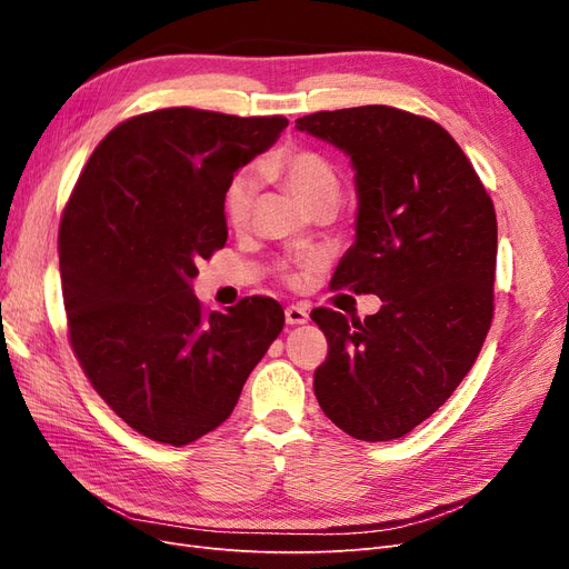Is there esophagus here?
<instances>
[{
    "mask_svg": "<svg viewBox=\"0 0 569 569\" xmlns=\"http://www.w3.org/2000/svg\"><path fill=\"white\" fill-rule=\"evenodd\" d=\"M284 320H287V325H306L308 322V311L303 306H287V311H284Z\"/></svg>",
    "mask_w": 569,
    "mask_h": 569,
    "instance_id": "obj_1",
    "label": "esophagus"
}]
</instances>
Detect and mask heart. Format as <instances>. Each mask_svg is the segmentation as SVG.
<instances>
[{
    "label": "heart",
    "instance_id": "1",
    "mask_svg": "<svg viewBox=\"0 0 569 569\" xmlns=\"http://www.w3.org/2000/svg\"><path fill=\"white\" fill-rule=\"evenodd\" d=\"M261 176L295 197L313 216H330L341 199V180L335 166L313 149H282L261 163ZM256 203V180L249 173L234 176L222 192V218L228 228L244 230ZM318 268V258H299L297 268H284V280L299 287L308 272Z\"/></svg>",
    "mask_w": 569,
    "mask_h": 569
}]
</instances>
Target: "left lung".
Returning <instances> with one entry per match:
<instances>
[{
    "label": "left lung",
    "mask_w": 569,
    "mask_h": 569,
    "mask_svg": "<svg viewBox=\"0 0 569 569\" xmlns=\"http://www.w3.org/2000/svg\"><path fill=\"white\" fill-rule=\"evenodd\" d=\"M356 170V242L332 289L377 295L363 322L330 308L313 389L322 412L360 441H391L425 422L470 372L493 318L496 211L439 123L393 107L297 118Z\"/></svg>",
    "instance_id": "left-lung-1"
}]
</instances>
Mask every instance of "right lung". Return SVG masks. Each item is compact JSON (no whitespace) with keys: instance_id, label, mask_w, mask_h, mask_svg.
<instances>
[{"instance_id":"obj_1","label":"right lung","mask_w":569,"mask_h":569,"mask_svg":"<svg viewBox=\"0 0 569 569\" xmlns=\"http://www.w3.org/2000/svg\"><path fill=\"white\" fill-rule=\"evenodd\" d=\"M287 123L189 107L128 118L66 203L59 263L73 353L116 416L153 441L184 446L226 422L282 332L274 299L209 313L192 280L228 242V182Z\"/></svg>"}]
</instances>
